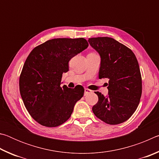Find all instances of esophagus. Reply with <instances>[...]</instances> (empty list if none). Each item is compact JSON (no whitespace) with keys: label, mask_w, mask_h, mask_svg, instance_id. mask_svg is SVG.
<instances>
[{"label":"esophagus","mask_w":159,"mask_h":159,"mask_svg":"<svg viewBox=\"0 0 159 159\" xmlns=\"http://www.w3.org/2000/svg\"><path fill=\"white\" fill-rule=\"evenodd\" d=\"M92 93V90L88 89V88H85V95H87V94H88V93Z\"/></svg>","instance_id":"1"}]
</instances>
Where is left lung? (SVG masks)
Returning <instances> with one entry per match:
<instances>
[{"label":"left lung","instance_id":"left-lung-1","mask_svg":"<svg viewBox=\"0 0 159 159\" xmlns=\"http://www.w3.org/2000/svg\"><path fill=\"white\" fill-rule=\"evenodd\" d=\"M90 45L101 57L99 79H109V95L95 92L98 102L93 111L110 125L125 122L135 111L142 95V76L138 61L130 48L109 37L91 38Z\"/></svg>","mask_w":159,"mask_h":159}]
</instances>
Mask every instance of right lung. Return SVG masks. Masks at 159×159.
<instances>
[{"mask_svg":"<svg viewBox=\"0 0 159 159\" xmlns=\"http://www.w3.org/2000/svg\"><path fill=\"white\" fill-rule=\"evenodd\" d=\"M88 47L83 38L54 39L34 48L26 58L20 76V95L39 124L57 127L71 116L84 89L61 88V77L69 71V60Z\"/></svg>","mask_w":159,"mask_h":159,"instance_id":"add662e5","label":"right lung"}]
</instances>
